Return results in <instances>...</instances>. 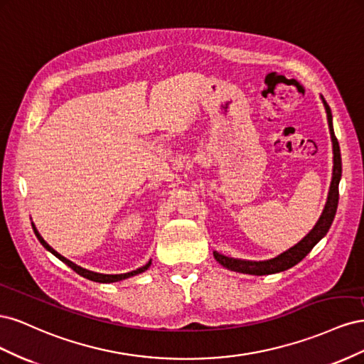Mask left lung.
<instances>
[{
    "label": "left lung",
    "instance_id": "8db88e82",
    "mask_svg": "<svg viewBox=\"0 0 364 364\" xmlns=\"http://www.w3.org/2000/svg\"><path fill=\"white\" fill-rule=\"evenodd\" d=\"M322 103L325 106L326 111V118H328V127H329V135H331L333 141V155H334V167H333V179L331 185H329V193H328V199L325 203V208L322 211V215L318 217L317 223L314 228L308 232L299 243L290 247L289 250L282 252L281 255L274 257L267 261H246V259H235V258H229L225 255H220L218 252H214V258L218 264H222L223 267L232 272L238 273H246V274H255V277H262V274H272V273H279L284 270H289L293 266H296L297 262H301L308 253L311 252V249L321 241L326 232L333 225V220L336 217L337 211V205H338V183L341 179V156H340V147H338V141L334 135V127H333V114L331 109H329L328 103L325 102V98L321 95Z\"/></svg>",
    "mask_w": 364,
    "mask_h": 364
}]
</instances>
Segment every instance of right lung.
Here are the masks:
<instances>
[{
  "label": "right lung",
  "mask_w": 364,
  "mask_h": 364,
  "mask_svg": "<svg viewBox=\"0 0 364 364\" xmlns=\"http://www.w3.org/2000/svg\"><path fill=\"white\" fill-rule=\"evenodd\" d=\"M31 226H33V230H35V235L38 237V240L41 241V245L46 247L48 252H51L54 257L56 258H59L62 262H65L67 264L68 267H71L75 273H79L80 277H83V278H86V279H90V281H94V282H103V284H111V282H118V281H123V279H127V278H130V277H135V274H139V273H142V272H146L150 266H151V259L146 264V266H142V267H139V269H136V270H132V272H129V273H121V274H103V273H95V272H91V270H86V269H83V267H80V266H77V264H74L73 261H70V259H67L65 257H62L59 252H56L54 250L46 240L42 238V235L39 234V230L36 229V226H35V223H31Z\"/></svg>",
  "instance_id": "obj_1"
}]
</instances>
